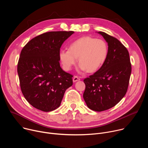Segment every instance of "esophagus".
Listing matches in <instances>:
<instances>
[{"mask_svg":"<svg viewBox=\"0 0 148 148\" xmlns=\"http://www.w3.org/2000/svg\"><path fill=\"white\" fill-rule=\"evenodd\" d=\"M73 82H76V81H77L80 80V78H79V77H78V76H74V77H73Z\"/></svg>","mask_w":148,"mask_h":148,"instance_id":"34e87169","label":"esophagus"}]
</instances>
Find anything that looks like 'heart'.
<instances>
[{"label": "heart", "instance_id": "b5f03b06", "mask_svg": "<svg viewBox=\"0 0 148 148\" xmlns=\"http://www.w3.org/2000/svg\"><path fill=\"white\" fill-rule=\"evenodd\" d=\"M108 55V46L102 39L82 37L73 41L69 50L61 49L59 57L63 67L70 70L75 64L78 58L79 70L90 73L99 69L106 61Z\"/></svg>", "mask_w": 148, "mask_h": 148}]
</instances>
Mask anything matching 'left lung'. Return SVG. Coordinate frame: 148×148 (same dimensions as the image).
I'll return each mask as SVG.
<instances>
[{
    "label": "left lung",
    "instance_id": "left-lung-1",
    "mask_svg": "<svg viewBox=\"0 0 148 148\" xmlns=\"http://www.w3.org/2000/svg\"><path fill=\"white\" fill-rule=\"evenodd\" d=\"M98 33L108 43V55L97 72L84 79L83 98L90 109L101 112L114 107L126 94L131 64L128 50L117 38L102 32Z\"/></svg>",
    "mask_w": 148,
    "mask_h": 148
}]
</instances>
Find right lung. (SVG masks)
I'll return each mask as SVG.
<instances>
[{
    "label": "right lung",
    "mask_w": 148,
    "mask_h": 148,
    "mask_svg": "<svg viewBox=\"0 0 148 148\" xmlns=\"http://www.w3.org/2000/svg\"><path fill=\"white\" fill-rule=\"evenodd\" d=\"M74 32H49L29 41L21 51L17 64L20 88L27 102L37 110L53 111L60 107L73 75L60 67L59 52Z\"/></svg>",
    "instance_id": "obj_1"
}]
</instances>
